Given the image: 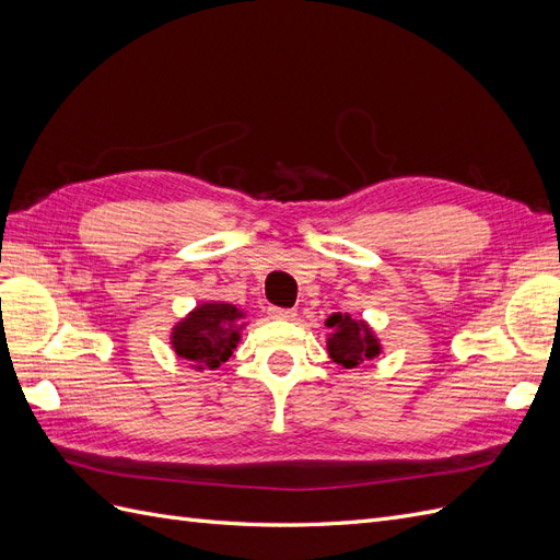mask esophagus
<instances>
[{"label":"esophagus","mask_w":560,"mask_h":560,"mask_svg":"<svg viewBox=\"0 0 560 560\" xmlns=\"http://www.w3.org/2000/svg\"><path fill=\"white\" fill-rule=\"evenodd\" d=\"M268 315L273 317V319H294V311L292 308H276V306H270L268 308Z\"/></svg>","instance_id":"1"}]
</instances>
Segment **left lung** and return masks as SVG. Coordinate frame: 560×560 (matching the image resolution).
I'll return each mask as SVG.
<instances>
[{
    "mask_svg": "<svg viewBox=\"0 0 560 560\" xmlns=\"http://www.w3.org/2000/svg\"><path fill=\"white\" fill-rule=\"evenodd\" d=\"M327 327L334 329L327 341V350L336 364L352 369L364 360H374L381 352L378 338L371 334L362 319H352L348 315L336 313L327 319Z\"/></svg>",
    "mask_w": 560,
    "mask_h": 560,
    "instance_id": "1",
    "label": "left lung"
}]
</instances>
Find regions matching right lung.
<instances>
[{"mask_svg":"<svg viewBox=\"0 0 560 560\" xmlns=\"http://www.w3.org/2000/svg\"><path fill=\"white\" fill-rule=\"evenodd\" d=\"M243 313L231 303H202L173 329V348L182 360L200 369H219L238 343Z\"/></svg>","mask_w":560,"mask_h":560,"instance_id":"1","label":"right lung"}]
</instances>
